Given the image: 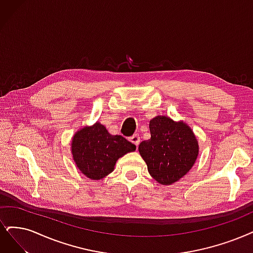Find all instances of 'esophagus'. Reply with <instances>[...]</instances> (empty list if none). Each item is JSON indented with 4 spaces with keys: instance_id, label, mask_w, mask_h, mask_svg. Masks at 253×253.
Wrapping results in <instances>:
<instances>
[{
    "instance_id": "obj_1",
    "label": "esophagus",
    "mask_w": 253,
    "mask_h": 253,
    "mask_svg": "<svg viewBox=\"0 0 253 253\" xmlns=\"http://www.w3.org/2000/svg\"><path fill=\"white\" fill-rule=\"evenodd\" d=\"M129 141L132 144H134L135 146H138L139 143H141V138H139L138 134H133L131 137H129Z\"/></svg>"
}]
</instances>
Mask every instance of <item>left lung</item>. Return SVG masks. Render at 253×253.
<instances>
[{"mask_svg":"<svg viewBox=\"0 0 253 253\" xmlns=\"http://www.w3.org/2000/svg\"><path fill=\"white\" fill-rule=\"evenodd\" d=\"M149 128L151 138L139 144V154L153 178L170 185L194 166L199 151L197 138L188 125L168 117L152 119Z\"/></svg>","mask_w":253,"mask_h":253,"instance_id":"8db88e82","label":"left lung"}]
</instances>
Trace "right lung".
I'll return each instance as SVG.
<instances>
[{"mask_svg":"<svg viewBox=\"0 0 253 253\" xmlns=\"http://www.w3.org/2000/svg\"><path fill=\"white\" fill-rule=\"evenodd\" d=\"M134 150L135 145L122 135L109 134L100 123L82 128L72 141V154L76 166L81 173L93 180L104 178L114 171L120 157Z\"/></svg>","mask_w":253,"mask_h":253,"instance_id":"add662e5","label":"right lung"}]
</instances>
